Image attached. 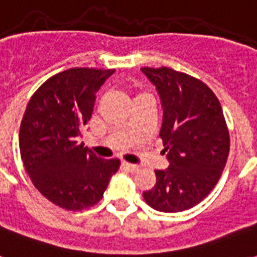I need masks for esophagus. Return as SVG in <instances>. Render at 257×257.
<instances>
[{
  "label": "esophagus",
  "mask_w": 257,
  "mask_h": 257,
  "mask_svg": "<svg viewBox=\"0 0 257 257\" xmlns=\"http://www.w3.org/2000/svg\"><path fill=\"white\" fill-rule=\"evenodd\" d=\"M122 167H124L125 169L128 172H137L139 171V165L136 164H131V163H122Z\"/></svg>",
  "instance_id": "esophagus-1"
}]
</instances>
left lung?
<instances>
[{
    "instance_id": "obj_1",
    "label": "left lung",
    "mask_w": 257,
    "mask_h": 257,
    "mask_svg": "<svg viewBox=\"0 0 257 257\" xmlns=\"http://www.w3.org/2000/svg\"><path fill=\"white\" fill-rule=\"evenodd\" d=\"M141 70L160 96V137L169 161L168 168L156 171V185L143 196L156 211H185L207 197L227 163L229 132L223 109L197 78L165 66Z\"/></svg>"
}]
</instances>
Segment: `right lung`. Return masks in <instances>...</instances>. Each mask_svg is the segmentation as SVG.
<instances>
[{
    "label": "right lung",
    "instance_id": "obj_1",
    "mask_svg": "<svg viewBox=\"0 0 257 257\" xmlns=\"http://www.w3.org/2000/svg\"><path fill=\"white\" fill-rule=\"evenodd\" d=\"M113 72L64 70L36 90L22 117L18 140L24 167L40 193L68 211L98 203L120 168V160L100 159L78 143L96 93Z\"/></svg>",
    "mask_w": 257,
    "mask_h": 257
}]
</instances>
